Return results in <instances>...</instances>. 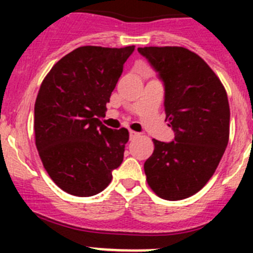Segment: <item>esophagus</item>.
Returning <instances> with one entry per match:
<instances>
[{
    "instance_id": "34e87169",
    "label": "esophagus",
    "mask_w": 253,
    "mask_h": 253,
    "mask_svg": "<svg viewBox=\"0 0 253 253\" xmlns=\"http://www.w3.org/2000/svg\"><path fill=\"white\" fill-rule=\"evenodd\" d=\"M137 137H139V133H137V131H134V130H130L131 139H134V138H137Z\"/></svg>"
}]
</instances>
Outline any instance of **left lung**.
Segmentation results:
<instances>
[{"instance_id": "1", "label": "left lung", "mask_w": 253, "mask_h": 253, "mask_svg": "<svg viewBox=\"0 0 253 253\" xmlns=\"http://www.w3.org/2000/svg\"><path fill=\"white\" fill-rule=\"evenodd\" d=\"M140 54L165 82L166 120L173 142L153 139L144 163L147 182L165 200H182L207 185L229 140V102L218 76L202 57L182 46H144Z\"/></svg>"}]
</instances>
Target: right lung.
Returning <instances> with one entry per match:
<instances>
[{
    "label": "right lung",
    "instance_id": "obj_1",
    "mask_svg": "<svg viewBox=\"0 0 253 253\" xmlns=\"http://www.w3.org/2000/svg\"><path fill=\"white\" fill-rule=\"evenodd\" d=\"M134 46L86 45L59 59L45 76L34 109L35 146L58 187L75 196L106 189L122 165L128 129L101 123Z\"/></svg>",
    "mask_w": 253,
    "mask_h": 253
}]
</instances>
